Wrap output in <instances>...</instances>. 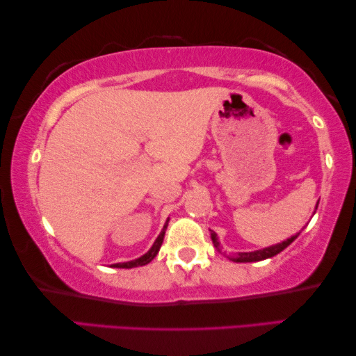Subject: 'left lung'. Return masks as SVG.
Listing matches in <instances>:
<instances>
[{"mask_svg":"<svg viewBox=\"0 0 356 356\" xmlns=\"http://www.w3.org/2000/svg\"><path fill=\"white\" fill-rule=\"evenodd\" d=\"M298 235H300V233H298ZM298 235L289 238L287 241L279 243V244H276V246L265 248V249H261V250H254V252H240V254L236 255V257H232V260L233 261H241V264H248V261H260V260L275 257L276 254H279V252H281V250H284L285 248H287L290 243H293ZM211 238H213L214 246L219 248V241H218V238H216V233H214L213 230H211Z\"/></svg>","mask_w":356,"mask_h":356,"instance_id":"left-lung-1","label":"left lung"}]
</instances>
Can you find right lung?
<instances>
[{"instance_id": "right-lung-1", "label": "right lung", "mask_w": 356, "mask_h": 356, "mask_svg": "<svg viewBox=\"0 0 356 356\" xmlns=\"http://www.w3.org/2000/svg\"><path fill=\"white\" fill-rule=\"evenodd\" d=\"M167 225H168V220H167V224L164 225V229H162L161 235L157 236V240L154 241L153 248H151L147 254L142 255V257L137 259V260L126 261V264H116V265H113V266H116V268H136V266H143V265L149 264V261L156 257L157 252H159V249H161V246H162V241H164V235H165V229H167Z\"/></svg>"}]
</instances>
